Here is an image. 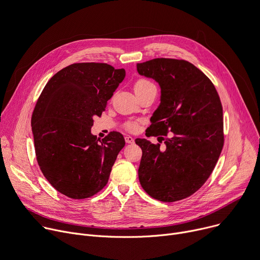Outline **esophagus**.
<instances>
[{"label":"esophagus","instance_id":"esophagus-1","mask_svg":"<svg viewBox=\"0 0 260 260\" xmlns=\"http://www.w3.org/2000/svg\"><path fill=\"white\" fill-rule=\"evenodd\" d=\"M125 142H126V143H128V144H133V143L135 142V140H134V138H133V137H131V136H126V137H125Z\"/></svg>","mask_w":260,"mask_h":260}]
</instances>
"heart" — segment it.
Segmentation results:
<instances>
[{
    "label": "heart",
    "mask_w": 260,
    "mask_h": 260,
    "mask_svg": "<svg viewBox=\"0 0 260 260\" xmlns=\"http://www.w3.org/2000/svg\"><path fill=\"white\" fill-rule=\"evenodd\" d=\"M134 89H135V92L137 95H140V94L145 93L149 90H156L155 85L150 80H148L146 78H139L134 84ZM124 126L126 129H128L131 132H135L138 127L136 122H126L124 124Z\"/></svg>",
    "instance_id": "obj_1"
}]
</instances>
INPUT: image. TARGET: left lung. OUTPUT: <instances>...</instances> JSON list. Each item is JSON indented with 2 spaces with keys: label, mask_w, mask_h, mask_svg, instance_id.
Returning a JSON list of instances; mask_svg holds the SVG:
<instances>
[{
  "label": "left lung",
  "mask_w": 260,
  "mask_h": 260,
  "mask_svg": "<svg viewBox=\"0 0 260 260\" xmlns=\"http://www.w3.org/2000/svg\"><path fill=\"white\" fill-rule=\"evenodd\" d=\"M137 70L154 79L161 92L146 136L171 133L170 137H160L161 147L136 139L142 149L140 183L156 200H182L205 183L221 154L224 123L220 96L201 70L182 59L156 58L138 63Z\"/></svg>",
  "instance_id": "1"
}]
</instances>
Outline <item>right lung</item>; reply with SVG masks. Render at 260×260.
<instances>
[{
	"label": "right lung",
	"mask_w": 260,
	"mask_h": 260,
	"mask_svg": "<svg viewBox=\"0 0 260 260\" xmlns=\"http://www.w3.org/2000/svg\"><path fill=\"white\" fill-rule=\"evenodd\" d=\"M125 77L107 63H74L58 72L43 88L31 125L39 168L61 194L86 199L108 183L123 136L111 132L100 141L91 135L94 118Z\"/></svg>",
	"instance_id": "add662e5"
}]
</instances>
